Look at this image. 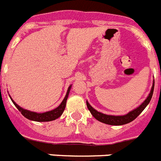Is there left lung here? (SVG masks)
Returning a JSON list of instances; mask_svg holds the SVG:
<instances>
[{"label":"left lung","mask_w":161,"mask_h":161,"mask_svg":"<svg viewBox=\"0 0 161 161\" xmlns=\"http://www.w3.org/2000/svg\"><path fill=\"white\" fill-rule=\"evenodd\" d=\"M154 84L155 82H153V88H152V90H151V93H149L148 97L144 101V102H143V104H141L136 109H134V110L130 111V113H128L126 115H123V116H114V115L104 114L100 113V112L97 111L96 109H93L89 105L88 102H86V105H87L88 109L90 111V113L92 114V115H93L97 120L99 121V122H102V123H106V124L114 125V126H119V125L126 124V123H130L134 119H136L141 114V112L143 111V109H145V107L147 106V104L150 102L153 94V90H154Z\"/></svg>","instance_id":"8db88e82"}]
</instances>
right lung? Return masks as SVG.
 Segmentation results:
<instances>
[{"mask_svg":"<svg viewBox=\"0 0 161 161\" xmlns=\"http://www.w3.org/2000/svg\"><path fill=\"white\" fill-rule=\"evenodd\" d=\"M70 89H71V86H69L64 99L63 102H61V104L58 106L57 108H55V109L51 110V111H47L42 114H38V113H35V112H31V111H29V110H26V109H22V108L20 107L19 106H18V105H17V104L15 103L12 99H11V100H12V102H14L15 106L18 108V110H19L24 117H25L26 119H30V120L37 121V122H49V121H52L58 119V118L60 117L61 114H63L64 110L65 109V106H66V101L67 99H68V93H69Z\"/></svg>","mask_w":161,"mask_h":161,"instance_id":"right-lung-1","label":"right lung"}]
</instances>
